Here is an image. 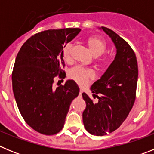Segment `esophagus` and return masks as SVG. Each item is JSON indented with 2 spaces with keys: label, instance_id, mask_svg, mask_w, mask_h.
<instances>
[{
  "label": "esophagus",
  "instance_id": "obj_1",
  "mask_svg": "<svg viewBox=\"0 0 154 154\" xmlns=\"http://www.w3.org/2000/svg\"><path fill=\"white\" fill-rule=\"evenodd\" d=\"M82 92H83V91H82V89H80V91H79V95H82Z\"/></svg>",
  "mask_w": 154,
  "mask_h": 154
}]
</instances>
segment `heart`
<instances>
[{"mask_svg":"<svg viewBox=\"0 0 154 154\" xmlns=\"http://www.w3.org/2000/svg\"><path fill=\"white\" fill-rule=\"evenodd\" d=\"M87 45L89 50L94 56H99L102 55L106 48V43L103 39L97 36H91L87 39ZM70 49L71 45H67L62 49V56L65 61H69L70 59ZM99 62L103 65H106L108 62L106 58H101ZM96 75V72L92 69L85 68L82 66H75L71 69L69 76L71 79L81 85L87 84L90 80L93 79Z\"/></svg>","mask_w":154,"mask_h":154,"instance_id":"obj_1","label":"heart"}]
</instances>
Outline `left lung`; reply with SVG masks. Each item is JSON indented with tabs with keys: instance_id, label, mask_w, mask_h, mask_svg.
I'll return each instance as SVG.
<instances>
[{
	"instance_id": "1",
	"label": "left lung",
	"mask_w": 154,
	"mask_h": 154,
	"mask_svg": "<svg viewBox=\"0 0 154 154\" xmlns=\"http://www.w3.org/2000/svg\"><path fill=\"white\" fill-rule=\"evenodd\" d=\"M111 38L116 48L113 62L100 79L91 86L94 103L86 93L82 94L86 103L82 113L85 130L92 135L104 136L121 126L130 113L136 99L138 65L130 45L109 28L101 27ZM101 94V97H98Z\"/></svg>"
}]
</instances>
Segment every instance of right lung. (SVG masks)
Here are the masks:
<instances>
[{"mask_svg": "<svg viewBox=\"0 0 154 154\" xmlns=\"http://www.w3.org/2000/svg\"><path fill=\"white\" fill-rule=\"evenodd\" d=\"M79 28L50 29L31 36L19 51L12 72L13 92L24 121L45 135L60 132L79 88L74 80L54 88L55 77L65 78L62 49ZM62 81V80H61Z\"/></svg>", "mask_w": 154, "mask_h": 154, "instance_id": "right-lung-1", "label": "right lung"}]
</instances>
